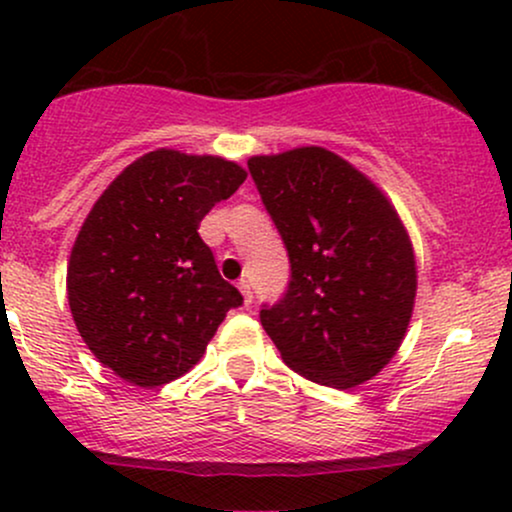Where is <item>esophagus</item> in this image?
Here are the masks:
<instances>
[{
    "label": "esophagus",
    "mask_w": 512,
    "mask_h": 512,
    "mask_svg": "<svg viewBox=\"0 0 512 512\" xmlns=\"http://www.w3.org/2000/svg\"><path fill=\"white\" fill-rule=\"evenodd\" d=\"M238 289H240V293H243V301H245V305H250L252 303V291H250V284L248 281H240L238 284Z\"/></svg>",
    "instance_id": "34e87169"
}]
</instances>
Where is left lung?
Listing matches in <instances>:
<instances>
[{
	"instance_id": "left-lung-1",
	"label": "left lung",
	"mask_w": 512,
	"mask_h": 512,
	"mask_svg": "<svg viewBox=\"0 0 512 512\" xmlns=\"http://www.w3.org/2000/svg\"><path fill=\"white\" fill-rule=\"evenodd\" d=\"M289 252L284 296L260 322L291 370L346 390L395 356L416 296L407 231L383 192L320 146L248 161Z\"/></svg>"
}]
</instances>
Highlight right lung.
<instances>
[{
    "mask_svg": "<svg viewBox=\"0 0 512 512\" xmlns=\"http://www.w3.org/2000/svg\"><path fill=\"white\" fill-rule=\"evenodd\" d=\"M245 178L223 158L158 149L122 170L86 216L67 269L69 308L93 356L127 383L180 378L243 305L197 228Z\"/></svg>",
    "mask_w": 512,
    "mask_h": 512,
    "instance_id": "obj_1",
    "label": "right lung"
}]
</instances>
